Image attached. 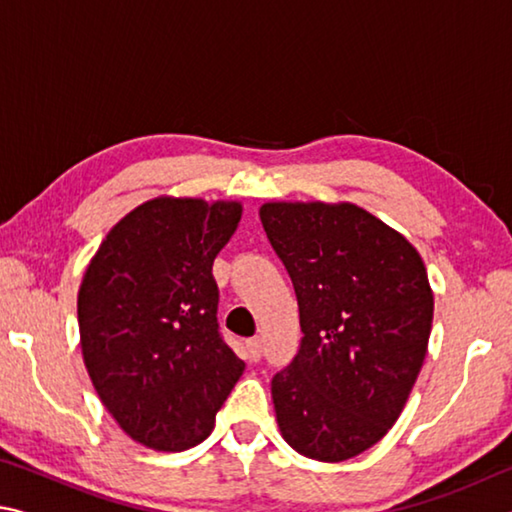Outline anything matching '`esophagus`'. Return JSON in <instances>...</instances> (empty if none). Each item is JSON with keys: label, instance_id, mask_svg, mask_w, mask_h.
Listing matches in <instances>:
<instances>
[{"label": "esophagus", "instance_id": "obj_1", "mask_svg": "<svg viewBox=\"0 0 512 512\" xmlns=\"http://www.w3.org/2000/svg\"><path fill=\"white\" fill-rule=\"evenodd\" d=\"M246 348H248L250 359H253V361H259V359H262V350H264V341H262V336H255V339H248V341H246Z\"/></svg>", "mask_w": 512, "mask_h": 512}]
</instances>
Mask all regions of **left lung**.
Segmentation results:
<instances>
[{"label": "left lung", "mask_w": 512, "mask_h": 512, "mask_svg": "<svg viewBox=\"0 0 512 512\" xmlns=\"http://www.w3.org/2000/svg\"><path fill=\"white\" fill-rule=\"evenodd\" d=\"M266 237L293 282L302 343L271 381L282 438L341 463L400 418L427 354L433 291L409 239L354 203L271 201Z\"/></svg>", "instance_id": "1"}]
</instances>
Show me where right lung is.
Masks as SVG:
<instances>
[{
    "label": "right lung",
    "instance_id": "1",
    "mask_svg": "<svg viewBox=\"0 0 512 512\" xmlns=\"http://www.w3.org/2000/svg\"><path fill=\"white\" fill-rule=\"evenodd\" d=\"M244 205L144 201L112 225L79 289L83 363L126 436L183 452L210 436L246 363L219 336L212 264Z\"/></svg>",
    "mask_w": 512,
    "mask_h": 512
}]
</instances>
